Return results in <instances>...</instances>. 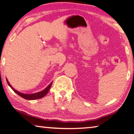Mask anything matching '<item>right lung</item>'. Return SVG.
<instances>
[{
	"instance_id": "1",
	"label": "right lung",
	"mask_w": 134,
	"mask_h": 134,
	"mask_svg": "<svg viewBox=\"0 0 134 134\" xmlns=\"http://www.w3.org/2000/svg\"><path fill=\"white\" fill-rule=\"evenodd\" d=\"M6 81H7L8 85H9L10 87V88H11L12 90H13L14 92L16 93V94H17L18 95H20V97L23 98H24L25 99H28V100H34V99H39V98H43V97L45 96V95L48 94V92H49V91L51 87L52 83V82L43 91H40V92H39L35 93V94H24V93L18 92V91H16V90H15V89L13 88V87H12L11 85H10V84L9 83V82H8V80L7 79H6Z\"/></svg>"
}]
</instances>
